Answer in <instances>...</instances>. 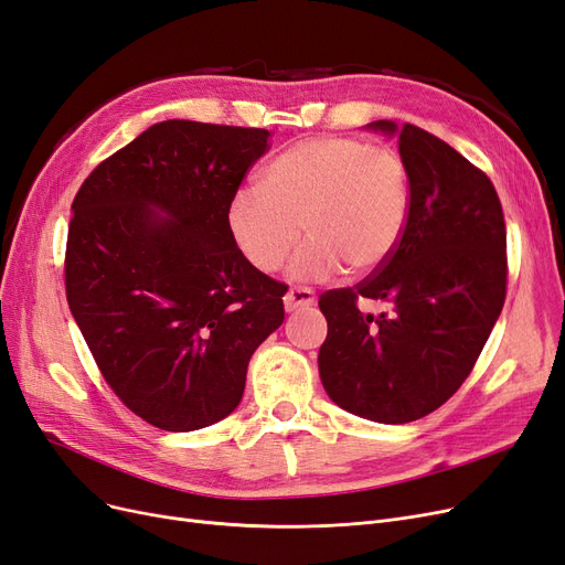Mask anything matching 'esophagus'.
Listing matches in <instances>:
<instances>
[{
  "label": "esophagus",
  "mask_w": 565,
  "mask_h": 565,
  "mask_svg": "<svg viewBox=\"0 0 565 565\" xmlns=\"http://www.w3.org/2000/svg\"><path fill=\"white\" fill-rule=\"evenodd\" d=\"M311 305H315V290L305 288V286L290 288L288 294L284 296V307H286V311H296V309L311 307Z\"/></svg>",
  "instance_id": "obj_1"
}]
</instances>
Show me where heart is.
Instances as JSON below:
<instances>
[{"label": "heart", "mask_w": 565, "mask_h": 565, "mask_svg": "<svg viewBox=\"0 0 565 565\" xmlns=\"http://www.w3.org/2000/svg\"><path fill=\"white\" fill-rule=\"evenodd\" d=\"M409 216V172L403 156L359 137H309L271 160L260 183L230 200L227 227L244 258L277 271L300 233L296 279H328L382 267L398 248Z\"/></svg>", "instance_id": "heart-1"}]
</instances>
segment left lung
Segmentation results:
<instances>
[{"label":"left lung","mask_w":565,"mask_h":565,"mask_svg":"<svg viewBox=\"0 0 565 565\" xmlns=\"http://www.w3.org/2000/svg\"><path fill=\"white\" fill-rule=\"evenodd\" d=\"M398 132L409 216L393 256L353 288L326 290L319 349L326 393L380 424H409L445 405L482 353L508 294V235L491 179L416 125ZM361 299L390 305L380 318Z\"/></svg>","instance_id":"8db88e82"}]
</instances>
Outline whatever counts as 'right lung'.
Returning a JSON list of instances; mask_svg holds the SVG:
<instances>
[{"label": "right lung", "mask_w": 565, "mask_h": 565, "mask_svg": "<svg viewBox=\"0 0 565 565\" xmlns=\"http://www.w3.org/2000/svg\"><path fill=\"white\" fill-rule=\"evenodd\" d=\"M267 139L162 120L102 160L72 202L70 309L104 382L160 430L225 419L254 351L284 323L288 286L250 265L227 227Z\"/></svg>", "instance_id": "obj_1"}]
</instances>
